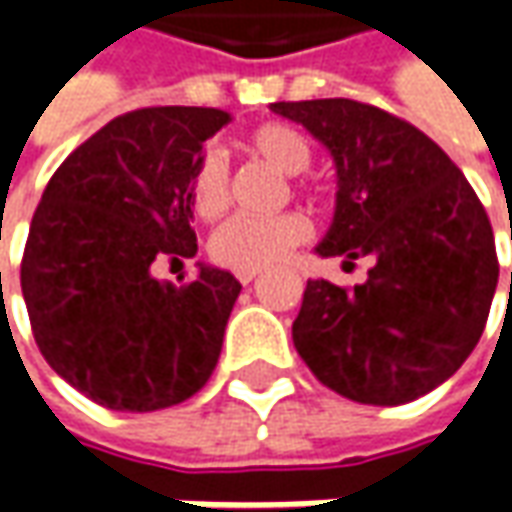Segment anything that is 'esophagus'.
<instances>
[{
  "mask_svg": "<svg viewBox=\"0 0 512 512\" xmlns=\"http://www.w3.org/2000/svg\"><path fill=\"white\" fill-rule=\"evenodd\" d=\"M256 276H259V270H239V273H236V279H239L242 285H250Z\"/></svg>",
  "mask_w": 512,
  "mask_h": 512,
  "instance_id": "esophagus-1",
  "label": "esophagus"
}]
</instances>
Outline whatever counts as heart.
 I'll list each match as a JSON object with an SVG mask.
<instances>
[{
  "mask_svg": "<svg viewBox=\"0 0 512 512\" xmlns=\"http://www.w3.org/2000/svg\"><path fill=\"white\" fill-rule=\"evenodd\" d=\"M247 150L285 176H299L310 165L307 139L290 125H262L247 136ZM190 205L199 219H216L227 207V165L207 150L190 176ZM310 222L302 213H279L267 219L236 216L210 236L213 262L230 270H262L279 265L293 247L307 242Z\"/></svg>",
  "mask_w": 512,
  "mask_h": 512,
  "instance_id": "heart-1",
  "label": "heart"
}]
</instances>
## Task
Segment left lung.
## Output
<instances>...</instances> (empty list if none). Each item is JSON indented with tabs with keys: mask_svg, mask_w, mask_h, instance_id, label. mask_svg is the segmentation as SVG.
<instances>
[{
	"mask_svg": "<svg viewBox=\"0 0 512 512\" xmlns=\"http://www.w3.org/2000/svg\"><path fill=\"white\" fill-rule=\"evenodd\" d=\"M336 165L316 253L370 256L353 290L310 279L293 344L344 399L407 404L447 382L482 339L499 282L493 227L464 173L422 130L353 99L273 102ZM512 236V233H510Z\"/></svg>",
	"mask_w": 512,
	"mask_h": 512,
	"instance_id": "1",
	"label": "left lung"
}]
</instances>
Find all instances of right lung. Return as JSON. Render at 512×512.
Wrapping results in <instances>:
<instances>
[{
    "label": "right lung",
    "mask_w": 512,
    "mask_h": 512,
    "mask_svg": "<svg viewBox=\"0 0 512 512\" xmlns=\"http://www.w3.org/2000/svg\"><path fill=\"white\" fill-rule=\"evenodd\" d=\"M227 122L219 108L125 113L70 153L33 213L22 256L33 339L102 407H173L219 362L239 279L199 262L196 279L176 287L150 267L196 256L190 176Z\"/></svg>",
    "instance_id": "add662e5"
}]
</instances>
